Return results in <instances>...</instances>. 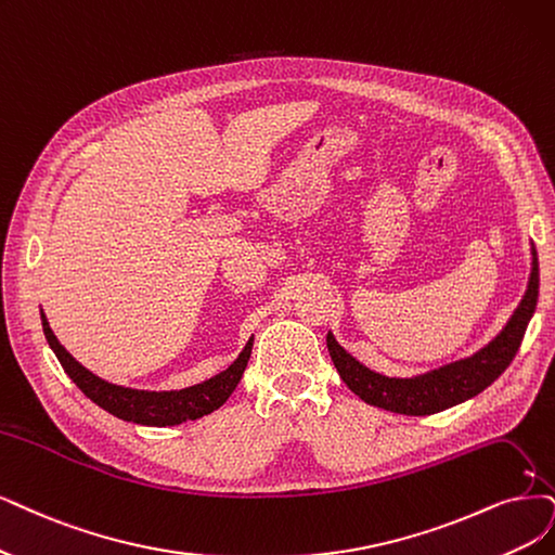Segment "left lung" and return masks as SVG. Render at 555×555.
I'll use <instances>...</instances> for the list:
<instances>
[{
	"instance_id": "8db88e82",
	"label": "left lung",
	"mask_w": 555,
	"mask_h": 555,
	"mask_svg": "<svg viewBox=\"0 0 555 555\" xmlns=\"http://www.w3.org/2000/svg\"><path fill=\"white\" fill-rule=\"evenodd\" d=\"M530 254L532 267L524 299L519 301L501 334L494 340H489L476 354L416 377H386L359 363L350 352H345L330 332L326 334V347H330V354L340 379L363 402L404 416H429L478 396L491 382L499 379L509 361L515 359L526 334V326L532 313H535L540 293L535 244H532Z\"/></svg>"
}]
</instances>
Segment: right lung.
I'll list each match as a JSON object with an SVG mask.
<instances>
[{
	"mask_svg": "<svg viewBox=\"0 0 555 555\" xmlns=\"http://www.w3.org/2000/svg\"><path fill=\"white\" fill-rule=\"evenodd\" d=\"M40 322H43V332L52 347V352L56 354L59 363L64 365L66 375L77 384L81 393L120 421L153 425V427L180 425V423L196 421L201 416L212 414L215 409H219L235 391V386L244 375V367L249 363L251 347H254V338H249L240 357L225 367L223 373L205 379L201 384L180 388V391H137V388L109 384L105 379H100L98 375H93L91 371H87V367L79 361H75L66 352V347L56 340L43 311H40Z\"/></svg>",
	"mask_w": 555,
	"mask_h": 555,
	"instance_id": "obj_1",
	"label": "right lung"
}]
</instances>
